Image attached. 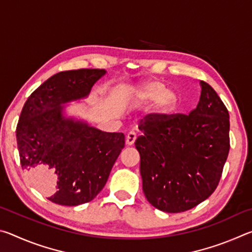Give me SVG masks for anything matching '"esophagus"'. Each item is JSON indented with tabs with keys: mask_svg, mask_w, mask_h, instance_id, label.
Wrapping results in <instances>:
<instances>
[{
	"mask_svg": "<svg viewBox=\"0 0 252 252\" xmlns=\"http://www.w3.org/2000/svg\"><path fill=\"white\" fill-rule=\"evenodd\" d=\"M135 140H136V134L134 133V132H129V133L126 134V146L127 147H130V146H132V144H133L134 142H135Z\"/></svg>",
	"mask_w": 252,
	"mask_h": 252,
	"instance_id": "obj_1",
	"label": "esophagus"
}]
</instances>
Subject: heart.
Here are the masks:
<instances>
[{
  "label": "heart",
  "instance_id": "obj_1",
  "mask_svg": "<svg viewBox=\"0 0 252 252\" xmlns=\"http://www.w3.org/2000/svg\"><path fill=\"white\" fill-rule=\"evenodd\" d=\"M152 103L151 112L155 117L168 116L178 106V96L162 81L151 80L138 85L132 92V105L134 108Z\"/></svg>",
  "mask_w": 252,
  "mask_h": 252
}]
</instances>
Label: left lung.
<instances>
[{
    "mask_svg": "<svg viewBox=\"0 0 252 252\" xmlns=\"http://www.w3.org/2000/svg\"><path fill=\"white\" fill-rule=\"evenodd\" d=\"M201 95L189 116L150 118L135 141L144 195L153 207L183 212L210 197L230 149L229 113L217 92L200 81Z\"/></svg>",
    "mask_w": 252,
    "mask_h": 252,
    "instance_id": "8db88e82",
    "label": "left lung"
}]
</instances>
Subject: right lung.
I'll return each mask as SVG.
<instances>
[{
  "label": "right lung",
  "instance_id": "right-lung-1",
  "mask_svg": "<svg viewBox=\"0 0 252 252\" xmlns=\"http://www.w3.org/2000/svg\"><path fill=\"white\" fill-rule=\"evenodd\" d=\"M105 70L60 72L34 91L21 112L16 140L22 169L50 201L74 207L103 189L125 148V134L103 132L67 113L87 99Z\"/></svg>",
  "mask_w": 252,
  "mask_h": 252
}]
</instances>
